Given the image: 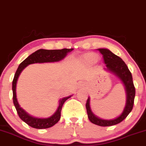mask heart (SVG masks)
<instances>
[{
	"label": "heart",
	"mask_w": 146,
	"mask_h": 146,
	"mask_svg": "<svg viewBox=\"0 0 146 146\" xmlns=\"http://www.w3.org/2000/svg\"><path fill=\"white\" fill-rule=\"evenodd\" d=\"M84 59L88 62H96L98 60V56L95 53H87L84 56Z\"/></svg>",
	"instance_id": "b5f03b06"
}]
</instances>
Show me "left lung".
Wrapping results in <instances>:
<instances>
[{"label":"left lung","mask_w":146,"mask_h":146,"mask_svg":"<svg viewBox=\"0 0 146 146\" xmlns=\"http://www.w3.org/2000/svg\"><path fill=\"white\" fill-rule=\"evenodd\" d=\"M98 51L102 54L104 61L106 64V67L104 69L116 75L124 86L126 93V103L121 115L113 119H104L95 115L90 109V98H88L86 101V108L90 122L100 126H110L119 123L126 118L128 114L131 112L135 97V88L132 81L131 73L121 58L114 54L108 48H98Z\"/></svg>","instance_id":"left-lung-1"}]
</instances>
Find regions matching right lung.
Segmentation results:
<instances>
[{"label": "right lung", "instance_id": "right-lung-1", "mask_svg": "<svg viewBox=\"0 0 146 146\" xmlns=\"http://www.w3.org/2000/svg\"><path fill=\"white\" fill-rule=\"evenodd\" d=\"M73 48H63V49L58 50H46L39 49L35 51L32 54L30 55L20 64L18 68L14 75V80L12 82V90H13V102L15 106L17 113L20 118L25 122L27 124L31 127L37 129H44L52 127L58 122L61 117V110L62 106L66 100L70 98L72 95L65 97L59 100V106L58 109L55 113L51 117L47 118H38L31 116L27 113L25 110L21 108L18 104L17 98H16V84H17L18 78L21 72L28 65L35 63H47V62H56L63 60L69 52L72 51Z\"/></svg>", "mask_w": 146, "mask_h": 146}]
</instances>
